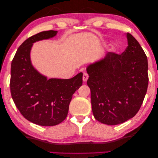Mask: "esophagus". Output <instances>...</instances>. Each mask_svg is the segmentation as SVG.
Wrapping results in <instances>:
<instances>
[{
  "instance_id": "obj_1",
  "label": "esophagus",
  "mask_w": 158,
  "mask_h": 158,
  "mask_svg": "<svg viewBox=\"0 0 158 158\" xmlns=\"http://www.w3.org/2000/svg\"><path fill=\"white\" fill-rule=\"evenodd\" d=\"M89 77V75L87 74V73H83V76H82V80H83L84 82H87V79Z\"/></svg>"
}]
</instances>
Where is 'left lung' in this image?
I'll use <instances>...</instances> for the list:
<instances>
[{"instance_id":"1","label":"left lung","mask_w":158,"mask_h":158,"mask_svg":"<svg viewBox=\"0 0 158 158\" xmlns=\"http://www.w3.org/2000/svg\"><path fill=\"white\" fill-rule=\"evenodd\" d=\"M127 38L128 46L121 55L110 52L87 67L93 115L106 125H118L133 118L148 89L147 56L132 35L127 33Z\"/></svg>"}]
</instances>
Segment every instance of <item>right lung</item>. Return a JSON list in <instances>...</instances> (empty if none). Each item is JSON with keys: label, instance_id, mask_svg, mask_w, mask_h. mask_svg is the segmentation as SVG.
Returning a JSON list of instances; mask_svg holds the SVG:
<instances>
[{"label": "right lung", "instance_id": "add662e5", "mask_svg": "<svg viewBox=\"0 0 158 158\" xmlns=\"http://www.w3.org/2000/svg\"><path fill=\"white\" fill-rule=\"evenodd\" d=\"M56 31L38 33L21 45L12 61L10 92L18 110L30 122L54 126L65 120L73 94L82 84V73L70 79L50 78L33 68L30 59L33 43L49 39Z\"/></svg>", "mask_w": 158, "mask_h": 158}]
</instances>
